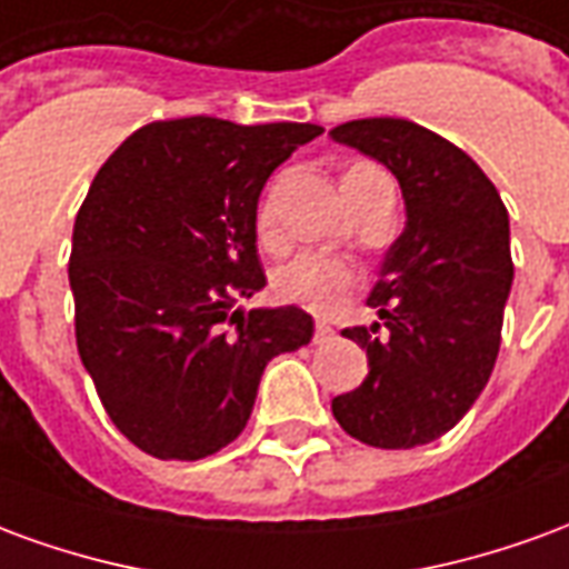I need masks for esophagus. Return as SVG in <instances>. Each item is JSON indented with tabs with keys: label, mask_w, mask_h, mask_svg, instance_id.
I'll return each instance as SVG.
<instances>
[{
	"label": "esophagus",
	"mask_w": 569,
	"mask_h": 569,
	"mask_svg": "<svg viewBox=\"0 0 569 569\" xmlns=\"http://www.w3.org/2000/svg\"><path fill=\"white\" fill-rule=\"evenodd\" d=\"M335 338V329L326 320L317 322V332H313V345H329Z\"/></svg>",
	"instance_id": "34e87169"
}]
</instances>
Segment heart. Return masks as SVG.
Here are the masks:
<instances>
[{
	"mask_svg": "<svg viewBox=\"0 0 569 569\" xmlns=\"http://www.w3.org/2000/svg\"><path fill=\"white\" fill-rule=\"evenodd\" d=\"M362 170H375V167L359 163L350 173H362ZM273 224H277L273 200H264L259 210V234L271 237ZM353 283H357L353 264H347L341 259H329V256H313V252L296 256L273 273V289L286 301H296V305L310 310H332L338 305V298L345 296L347 289H353Z\"/></svg>",
	"mask_w": 569,
	"mask_h": 569,
	"instance_id": "1",
	"label": "heart"
}]
</instances>
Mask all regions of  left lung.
<instances>
[{"label": "left lung", "instance_id": "left-lung-1", "mask_svg": "<svg viewBox=\"0 0 569 569\" xmlns=\"http://www.w3.org/2000/svg\"><path fill=\"white\" fill-rule=\"evenodd\" d=\"M329 137L383 163L406 200L369 296L381 322L341 332L369 375L335 396L332 415L371 448H418L476 406L493 371L515 277L509 212L463 149L415 121L359 118Z\"/></svg>", "mask_w": 569, "mask_h": 569}]
</instances>
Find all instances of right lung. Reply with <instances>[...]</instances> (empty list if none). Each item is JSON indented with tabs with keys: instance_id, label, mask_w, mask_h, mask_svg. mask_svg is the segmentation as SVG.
<instances>
[{
	"instance_id": "right-lung-1",
	"label": "right lung",
	"mask_w": 569,
	"mask_h": 569,
	"mask_svg": "<svg viewBox=\"0 0 569 569\" xmlns=\"http://www.w3.org/2000/svg\"><path fill=\"white\" fill-rule=\"evenodd\" d=\"M320 124L154 121L93 176L72 228L76 341L109 418L158 460H200L243 432L264 366L313 338L264 289L256 212L268 176Z\"/></svg>"
}]
</instances>
